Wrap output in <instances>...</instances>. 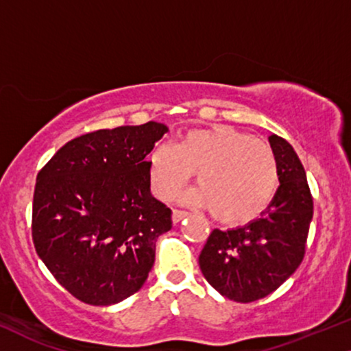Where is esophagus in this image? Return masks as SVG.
Masks as SVG:
<instances>
[{"label": "esophagus", "instance_id": "34e87169", "mask_svg": "<svg viewBox=\"0 0 351 351\" xmlns=\"http://www.w3.org/2000/svg\"><path fill=\"white\" fill-rule=\"evenodd\" d=\"M189 214L188 212H184V210H173V214H171V220H173V223H180L181 220L183 219H186V217H188Z\"/></svg>", "mask_w": 351, "mask_h": 351}]
</instances>
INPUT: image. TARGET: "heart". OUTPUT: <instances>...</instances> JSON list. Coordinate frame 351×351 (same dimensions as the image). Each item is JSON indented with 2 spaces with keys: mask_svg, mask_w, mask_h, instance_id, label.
Segmentation results:
<instances>
[{
  "mask_svg": "<svg viewBox=\"0 0 351 351\" xmlns=\"http://www.w3.org/2000/svg\"><path fill=\"white\" fill-rule=\"evenodd\" d=\"M197 171L188 201L210 207L217 220L241 225L267 210L278 189L274 150L227 124L183 132L175 147L162 144L149 157L154 193L170 201Z\"/></svg>",
  "mask_w": 351,
  "mask_h": 351,
  "instance_id": "obj_1",
  "label": "heart"
}]
</instances>
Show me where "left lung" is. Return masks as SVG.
<instances>
[{
    "label": "left lung",
    "mask_w": 351,
    "mask_h": 351,
    "mask_svg": "<svg viewBox=\"0 0 351 351\" xmlns=\"http://www.w3.org/2000/svg\"><path fill=\"white\" fill-rule=\"evenodd\" d=\"M269 144L280 183L272 204L243 227L215 228L199 254L206 280L238 303L264 298L296 272L313 220V197L295 149L272 132Z\"/></svg>",
    "instance_id": "8db88e82"
}]
</instances>
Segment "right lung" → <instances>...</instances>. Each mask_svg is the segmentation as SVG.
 Segmentation results:
<instances>
[{
    "instance_id": "1",
    "label": "right lung",
    "mask_w": 351,
    "mask_h": 351,
    "mask_svg": "<svg viewBox=\"0 0 351 351\" xmlns=\"http://www.w3.org/2000/svg\"><path fill=\"white\" fill-rule=\"evenodd\" d=\"M165 132L155 121L88 132L38 171L35 251L84 303L117 304L147 280L155 241L171 228V210L150 193L147 160Z\"/></svg>"
}]
</instances>
